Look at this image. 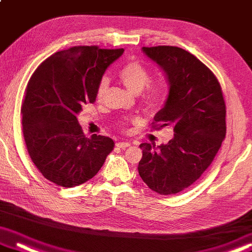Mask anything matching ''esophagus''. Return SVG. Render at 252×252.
Listing matches in <instances>:
<instances>
[{
	"label": "esophagus",
	"mask_w": 252,
	"mask_h": 252,
	"mask_svg": "<svg viewBox=\"0 0 252 252\" xmlns=\"http://www.w3.org/2000/svg\"><path fill=\"white\" fill-rule=\"evenodd\" d=\"M130 145H131L130 142H127V141H120V142H118V144H116V147L125 149V148L130 147Z\"/></svg>",
	"instance_id": "1"
}]
</instances>
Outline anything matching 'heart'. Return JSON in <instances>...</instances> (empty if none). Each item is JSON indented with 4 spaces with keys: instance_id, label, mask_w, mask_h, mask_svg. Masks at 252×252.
<instances>
[{
    "instance_id": "obj_1",
    "label": "heart",
    "mask_w": 252,
    "mask_h": 252,
    "mask_svg": "<svg viewBox=\"0 0 252 252\" xmlns=\"http://www.w3.org/2000/svg\"><path fill=\"white\" fill-rule=\"evenodd\" d=\"M119 78L126 87L134 94L141 93L145 90L142 99L148 108H156L162 104L167 96V88L162 81H152V72L147 66L138 61H131L119 71ZM108 81L103 78L99 81L96 90L97 100H103L105 94L107 92Z\"/></svg>"
}]
</instances>
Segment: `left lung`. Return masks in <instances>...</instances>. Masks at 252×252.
Here are the masks:
<instances>
[{
	"label": "left lung",
	"mask_w": 252,
	"mask_h": 252,
	"mask_svg": "<svg viewBox=\"0 0 252 252\" xmlns=\"http://www.w3.org/2000/svg\"><path fill=\"white\" fill-rule=\"evenodd\" d=\"M166 74L170 92L155 115L156 129L173 126L166 145H140L138 172L159 194L186 190L215 158L226 133L222 87L212 71L189 52L175 46L142 47Z\"/></svg>",
	"instance_id": "obj_1"
}]
</instances>
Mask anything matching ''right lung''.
Segmentation results:
<instances>
[{
	"mask_svg": "<svg viewBox=\"0 0 252 252\" xmlns=\"http://www.w3.org/2000/svg\"><path fill=\"white\" fill-rule=\"evenodd\" d=\"M125 50L74 46L56 52L29 79L21 106L22 130L32 163L48 181L73 188L94 178L114 148L105 136L87 138L77 115L96 100L107 69Z\"/></svg>",
	"mask_w": 252,
	"mask_h": 252,
	"instance_id": "obj_1",
	"label": "right lung"
}]
</instances>
